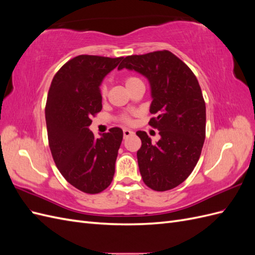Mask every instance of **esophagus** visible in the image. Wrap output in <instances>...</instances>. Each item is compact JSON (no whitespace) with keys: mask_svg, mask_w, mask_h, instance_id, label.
Here are the masks:
<instances>
[{"mask_svg":"<svg viewBox=\"0 0 255 255\" xmlns=\"http://www.w3.org/2000/svg\"><path fill=\"white\" fill-rule=\"evenodd\" d=\"M132 134H133L132 130H129V129H128V128L123 129V137H125V138H127V137L130 136V135H132Z\"/></svg>","mask_w":255,"mask_h":255,"instance_id":"34e87169","label":"esophagus"}]
</instances>
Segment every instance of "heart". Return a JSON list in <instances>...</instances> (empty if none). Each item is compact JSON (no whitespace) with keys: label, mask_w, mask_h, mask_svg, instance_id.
I'll list each match as a JSON object with an SVG mask.
<instances>
[{"label":"heart","mask_w":255,"mask_h":255,"mask_svg":"<svg viewBox=\"0 0 255 255\" xmlns=\"http://www.w3.org/2000/svg\"><path fill=\"white\" fill-rule=\"evenodd\" d=\"M137 82H140V80L137 78H134V76H129V78L126 79V86L129 87V86H132V85L136 84ZM100 95H101L102 99H104L107 96V88L104 86V85L103 86H101V88H100ZM120 121L126 123V125H129V123H132V119H130L128 115H122L120 117Z\"/></svg>","instance_id":"obj_1"}]
</instances>
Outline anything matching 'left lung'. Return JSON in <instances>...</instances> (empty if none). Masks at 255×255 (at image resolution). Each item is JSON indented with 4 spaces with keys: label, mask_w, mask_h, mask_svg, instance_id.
<instances>
[{
    "label": "left lung",
    "mask_w": 255,
    "mask_h": 255,
    "mask_svg": "<svg viewBox=\"0 0 255 255\" xmlns=\"http://www.w3.org/2000/svg\"><path fill=\"white\" fill-rule=\"evenodd\" d=\"M135 70L148 79L153 101L149 125L158 129L153 143L145 132L137 159L142 181L156 191L179 186L201 155L205 139L206 109L201 87L189 67L167 50L123 58L118 69Z\"/></svg>",
    "instance_id": "1"
}]
</instances>
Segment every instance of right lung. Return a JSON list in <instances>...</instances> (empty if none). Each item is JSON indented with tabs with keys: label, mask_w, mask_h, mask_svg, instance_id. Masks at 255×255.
<instances>
[{
	"label": "right lung",
	"mask_w": 255,
	"mask_h": 255,
	"mask_svg": "<svg viewBox=\"0 0 255 255\" xmlns=\"http://www.w3.org/2000/svg\"><path fill=\"white\" fill-rule=\"evenodd\" d=\"M123 57L79 55L54 75L45 104L50 150L66 181L86 194L110 186L123 138L119 128L96 138L91 117L101 112L100 85Z\"/></svg>",
	"instance_id": "obj_1"
}]
</instances>
